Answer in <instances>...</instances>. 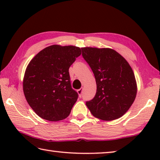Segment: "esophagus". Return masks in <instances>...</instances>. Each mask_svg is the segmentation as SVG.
<instances>
[{
    "label": "esophagus",
    "mask_w": 160,
    "mask_h": 160,
    "mask_svg": "<svg viewBox=\"0 0 160 160\" xmlns=\"http://www.w3.org/2000/svg\"><path fill=\"white\" fill-rule=\"evenodd\" d=\"M82 91H83V88H81L80 89H79V90H78V94H79V96L81 97V95H82Z\"/></svg>",
    "instance_id": "obj_1"
}]
</instances>
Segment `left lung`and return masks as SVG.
Masks as SVG:
<instances>
[{"mask_svg":"<svg viewBox=\"0 0 160 160\" xmlns=\"http://www.w3.org/2000/svg\"><path fill=\"white\" fill-rule=\"evenodd\" d=\"M97 83L94 98L86 105L94 117L113 121L122 116L133 103L137 83L131 66L121 54L109 48H81Z\"/></svg>","mask_w":160,"mask_h":160,"instance_id":"1","label":"left lung"}]
</instances>
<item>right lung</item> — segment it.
Instances as JSON below:
<instances>
[{
	"label": "right lung",
	"instance_id": "obj_1",
	"mask_svg": "<svg viewBox=\"0 0 160 160\" xmlns=\"http://www.w3.org/2000/svg\"><path fill=\"white\" fill-rule=\"evenodd\" d=\"M75 46L51 45L29 62L23 79L27 102L45 120L58 121L69 116L78 94L70 85L69 68L80 56Z\"/></svg>",
	"mask_w": 160,
	"mask_h": 160
}]
</instances>
